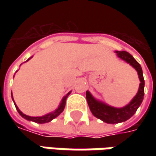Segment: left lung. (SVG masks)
I'll use <instances>...</instances> for the list:
<instances>
[{"mask_svg":"<svg viewBox=\"0 0 156 156\" xmlns=\"http://www.w3.org/2000/svg\"><path fill=\"white\" fill-rule=\"evenodd\" d=\"M115 53L119 58L122 59L126 62L129 63L137 71L141 83L139 86V90L136 94V95L133 98V100L127 106H125L123 108H120L111 107L106 103L99 101L96 99H94L92 96V94L88 91L86 92L87 104H88V107L92 112V114L96 118L101 120L102 122L106 123H110V124L123 122L129 120L130 117H132L135 115V113L138 109V108L140 107V105L141 104V102L143 101L144 85H145L141 65L135 61V58L129 53L126 51H115Z\"/></svg>","mask_w":156,"mask_h":156,"instance_id":"left-lung-1","label":"left lung"}]
</instances>
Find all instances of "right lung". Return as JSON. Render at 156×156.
Returning <instances> with one entry per match:
<instances>
[{"instance_id":"1","label":"right lung","mask_w":156,"mask_h":156,"mask_svg":"<svg viewBox=\"0 0 156 156\" xmlns=\"http://www.w3.org/2000/svg\"><path fill=\"white\" fill-rule=\"evenodd\" d=\"M29 60V59H28ZM27 60V61H28ZM70 94L68 93V94L66 95V96H64L63 97V99L62 100V102H61V104L59 105V107L57 108L54 111V112H51V113H49V114H48V115H43V116H38V117H33V116H28V115H24L22 112H21L19 108H18V107L15 105V108H16V109L18 111V113L21 115V116L23 117L24 119H26L27 121H30V122H34L36 123H41V124H42V123H47V122H49L50 121H52L53 119H55V117H57L59 115H61V113L62 112L63 109H64V108H65V104H66V100H67V97L69 96V94ZM12 99H13V97H12Z\"/></svg>"}]
</instances>
